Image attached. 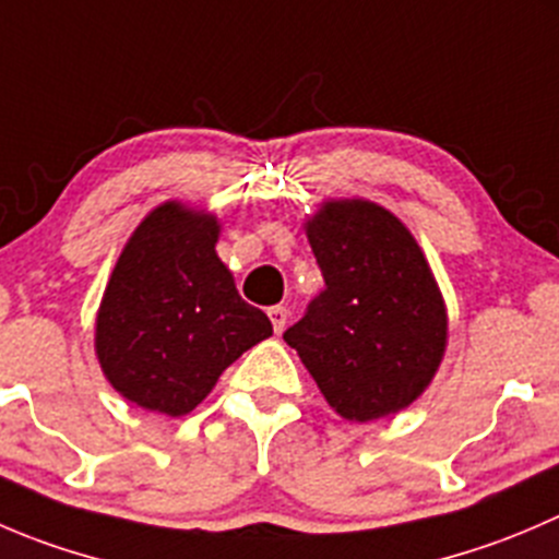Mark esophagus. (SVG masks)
Instances as JSON below:
<instances>
[{"label":"esophagus","instance_id":"obj_1","mask_svg":"<svg viewBox=\"0 0 559 559\" xmlns=\"http://www.w3.org/2000/svg\"><path fill=\"white\" fill-rule=\"evenodd\" d=\"M267 317H270V322H273L275 333H284L286 319H289V311H286L284 306H273V308H267Z\"/></svg>","mask_w":559,"mask_h":559}]
</instances>
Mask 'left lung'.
<instances>
[{"label":"left lung","instance_id":"8db88e82","mask_svg":"<svg viewBox=\"0 0 559 559\" xmlns=\"http://www.w3.org/2000/svg\"><path fill=\"white\" fill-rule=\"evenodd\" d=\"M306 235L324 289L284 341L341 417L395 415L445 355V300L429 262L409 229L366 199L324 202Z\"/></svg>","mask_w":559,"mask_h":559}]
</instances>
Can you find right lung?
I'll list each match as a JSON object with an SVG mask.
<instances>
[{
	"instance_id": "right-lung-1",
	"label": "right lung",
	"mask_w": 559,
	"mask_h": 559,
	"mask_svg": "<svg viewBox=\"0 0 559 559\" xmlns=\"http://www.w3.org/2000/svg\"><path fill=\"white\" fill-rule=\"evenodd\" d=\"M218 235L215 215L166 202L124 242L97 311L95 352L130 404L188 415L242 352L273 335L267 313L237 295L215 253Z\"/></svg>"
}]
</instances>
